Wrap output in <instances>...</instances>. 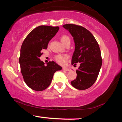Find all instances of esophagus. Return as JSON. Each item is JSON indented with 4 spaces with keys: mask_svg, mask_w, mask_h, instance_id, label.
Segmentation results:
<instances>
[{
    "mask_svg": "<svg viewBox=\"0 0 122 122\" xmlns=\"http://www.w3.org/2000/svg\"><path fill=\"white\" fill-rule=\"evenodd\" d=\"M62 70L64 71H69L70 69H69V68H62Z\"/></svg>",
    "mask_w": 122,
    "mask_h": 122,
    "instance_id": "34e87169",
    "label": "esophagus"
}]
</instances>
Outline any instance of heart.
I'll return each instance as SVG.
<instances>
[{"label":"heart","mask_w":122,"mask_h":122,"mask_svg":"<svg viewBox=\"0 0 122 122\" xmlns=\"http://www.w3.org/2000/svg\"><path fill=\"white\" fill-rule=\"evenodd\" d=\"M61 41L64 44H65L67 42L70 41V38L68 36L63 35L61 37ZM68 56L65 55V54H58V55H57L55 57V59L56 60L57 62L59 63L60 64H61V65H64L66 62V60H68Z\"/></svg>","instance_id":"heart-1"}]
</instances>
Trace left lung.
Returning <instances> with one entry per match:
<instances>
[{"mask_svg": "<svg viewBox=\"0 0 122 122\" xmlns=\"http://www.w3.org/2000/svg\"><path fill=\"white\" fill-rule=\"evenodd\" d=\"M63 27L69 31L75 42L72 64L80 63V66L76 70L77 75L71 81V84L79 90L86 89L96 81L102 65L99 44L92 33L82 26L66 24L63 25Z\"/></svg>", "mask_w": 122, "mask_h": 122, "instance_id": "8db88e82", "label": "left lung"}]
</instances>
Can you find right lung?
Returning <instances> with one entry per match:
<instances>
[{"label":"right lung","instance_id":"right-lung-1","mask_svg":"<svg viewBox=\"0 0 122 122\" xmlns=\"http://www.w3.org/2000/svg\"><path fill=\"white\" fill-rule=\"evenodd\" d=\"M59 27L40 26L28 34L20 49L19 64L25 83L31 89L42 91L49 86L54 73L62 69L54 61L45 66L40 57L42 50L46 49L49 42L56 34Z\"/></svg>","mask_w":122,"mask_h":122}]
</instances>
